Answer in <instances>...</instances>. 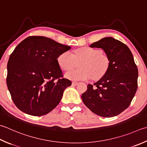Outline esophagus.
Listing matches in <instances>:
<instances>
[{
  "label": "esophagus",
  "mask_w": 147,
  "mask_h": 147,
  "mask_svg": "<svg viewBox=\"0 0 147 147\" xmlns=\"http://www.w3.org/2000/svg\"><path fill=\"white\" fill-rule=\"evenodd\" d=\"M78 84V82H73V83H72V85L73 86H76Z\"/></svg>",
  "instance_id": "obj_1"
}]
</instances>
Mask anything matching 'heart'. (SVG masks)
I'll return each instance as SVG.
<instances>
[{
  "label": "heart",
  "instance_id": "1",
  "mask_svg": "<svg viewBox=\"0 0 147 147\" xmlns=\"http://www.w3.org/2000/svg\"><path fill=\"white\" fill-rule=\"evenodd\" d=\"M57 62L65 71H70L80 63V69L66 74L68 78L73 80H87L90 78L99 79L106 73L110 65L107 55L98 49L89 47L77 49L73 54L65 51L58 57Z\"/></svg>",
  "mask_w": 147,
  "mask_h": 147
}]
</instances>
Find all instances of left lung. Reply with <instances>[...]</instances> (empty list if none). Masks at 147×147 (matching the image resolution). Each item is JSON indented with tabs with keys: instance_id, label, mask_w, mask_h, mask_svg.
<instances>
[{
	"instance_id": "1",
	"label": "left lung",
	"mask_w": 147,
	"mask_h": 147,
	"mask_svg": "<svg viewBox=\"0 0 147 147\" xmlns=\"http://www.w3.org/2000/svg\"><path fill=\"white\" fill-rule=\"evenodd\" d=\"M90 47L102 48L110 59V65L99 81L87 85L82 100L97 115L117 116L129 107L138 88V71L133 54L125 44L111 37Z\"/></svg>"
}]
</instances>
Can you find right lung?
<instances>
[{
    "instance_id": "obj_1",
    "label": "right lung",
    "mask_w": 147,
    "mask_h": 147,
    "mask_svg": "<svg viewBox=\"0 0 147 147\" xmlns=\"http://www.w3.org/2000/svg\"><path fill=\"white\" fill-rule=\"evenodd\" d=\"M71 47L44 36H30L14 49L7 62L6 83L20 110L32 116L50 113L71 81L63 78L57 62Z\"/></svg>"
}]
</instances>
